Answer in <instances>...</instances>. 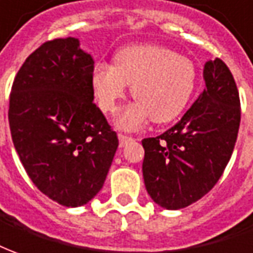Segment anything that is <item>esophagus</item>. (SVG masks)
<instances>
[{
  "label": "esophagus",
  "instance_id": "obj_1",
  "mask_svg": "<svg viewBox=\"0 0 253 253\" xmlns=\"http://www.w3.org/2000/svg\"><path fill=\"white\" fill-rule=\"evenodd\" d=\"M118 137H120V146H121V147H125V146L129 143V142H132V140H133L132 137L126 136V135H120Z\"/></svg>",
  "mask_w": 253,
  "mask_h": 253
}]
</instances>
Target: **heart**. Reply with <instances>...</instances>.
I'll use <instances>...</instances> for the list:
<instances>
[{
    "mask_svg": "<svg viewBox=\"0 0 253 253\" xmlns=\"http://www.w3.org/2000/svg\"><path fill=\"white\" fill-rule=\"evenodd\" d=\"M197 84L194 62L160 45H132L118 50L114 66L97 63L90 86L97 106L114 113L128 85L135 103L120 113L117 124L135 129L149 121L167 124L175 120L193 96Z\"/></svg>",
    "mask_w": 253,
    "mask_h": 253,
    "instance_id": "heart-1",
    "label": "heart"
}]
</instances>
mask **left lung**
Returning <instances> with one entry per match:
<instances>
[{
  "mask_svg": "<svg viewBox=\"0 0 253 253\" xmlns=\"http://www.w3.org/2000/svg\"><path fill=\"white\" fill-rule=\"evenodd\" d=\"M205 89L180 121L142 140L143 179L153 201L180 210L216 184L236 144L241 109L236 81L220 59L204 66Z\"/></svg>",
  "mask_w": 253,
  "mask_h": 253,
  "instance_id": "obj_1",
  "label": "left lung"
}]
</instances>
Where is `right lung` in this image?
Here are the masks:
<instances>
[{"mask_svg": "<svg viewBox=\"0 0 253 253\" xmlns=\"http://www.w3.org/2000/svg\"><path fill=\"white\" fill-rule=\"evenodd\" d=\"M95 62L77 38L43 42L17 71L9 128L37 189L64 207L89 203L103 187L118 137L93 103Z\"/></svg>", "mask_w": 253, "mask_h": 253, "instance_id": "add662e5", "label": "right lung"}]
</instances>
